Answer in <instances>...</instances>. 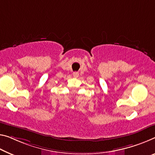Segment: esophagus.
Masks as SVG:
<instances>
[{"label":"esophagus","mask_w":155,"mask_h":155,"mask_svg":"<svg viewBox=\"0 0 155 155\" xmlns=\"http://www.w3.org/2000/svg\"><path fill=\"white\" fill-rule=\"evenodd\" d=\"M73 77L78 78V76H79V73H78V72H74V73H73Z\"/></svg>","instance_id":"esophagus-1"}]
</instances>
